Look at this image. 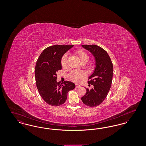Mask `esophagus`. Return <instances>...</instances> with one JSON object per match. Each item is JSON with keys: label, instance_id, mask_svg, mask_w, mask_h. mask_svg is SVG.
<instances>
[{"label": "esophagus", "instance_id": "esophagus-1", "mask_svg": "<svg viewBox=\"0 0 146 146\" xmlns=\"http://www.w3.org/2000/svg\"><path fill=\"white\" fill-rule=\"evenodd\" d=\"M81 86H80V85H79V84H76V88H80Z\"/></svg>", "mask_w": 146, "mask_h": 146}]
</instances>
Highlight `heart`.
Returning <instances> with one entry per match:
<instances>
[{
  "instance_id": "heart-1",
  "label": "heart",
  "mask_w": 146,
  "mask_h": 146,
  "mask_svg": "<svg viewBox=\"0 0 146 146\" xmlns=\"http://www.w3.org/2000/svg\"><path fill=\"white\" fill-rule=\"evenodd\" d=\"M76 55L78 57L79 61L81 62H87L89 59V56L88 54L84 51L83 50H79L75 52ZM61 65L63 68L66 67L67 65V56L66 55L63 56L61 58ZM86 76V73L84 71L74 70L72 72L70 75V78L75 82H79L83 79Z\"/></svg>"
}]
</instances>
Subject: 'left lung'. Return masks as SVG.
Masks as SVG:
<instances>
[{
	"label": "left lung",
	"mask_w": 146,
	"mask_h": 146,
	"mask_svg": "<svg viewBox=\"0 0 146 146\" xmlns=\"http://www.w3.org/2000/svg\"><path fill=\"white\" fill-rule=\"evenodd\" d=\"M82 47L88 50L95 58V67L94 72L89 76L88 83L93 88H86V92L82 97L84 104L91 107L102 104L111 89L113 67L108 53L96 45H83Z\"/></svg>",
	"instance_id": "left-lung-1"
}]
</instances>
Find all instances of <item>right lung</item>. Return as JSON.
Returning a JSON list of instances; mask_svg holds the SVG:
<instances>
[{"mask_svg": "<svg viewBox=\"0 0 146 146\" xmlns=\"http://www.w3.org/2000/svg\"><path fill=\"white\" fill-rule=\"evenodd\" d=\"M74 45H55L46 48L39 56L35 65V76L37 89L45 102L52 106L63 104L68 91L75 84L65 81L57 82V72L62 69L61 58Z\"/></svg>", "mask_w": 146, "mask_h": 146, "instance_id": "right-lung-1", "label": "right lung"}]
</instances>
